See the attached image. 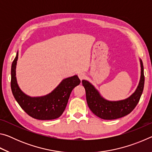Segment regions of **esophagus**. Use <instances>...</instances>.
<instances>
[{"label": "esophagus", "mask_w": 152, "mask_h": 152, "mask_svg": "<svg viewBox=\"0 0 152 152\" xmlns=\"http://www.w3.org/2000/svg\"><path fill=\"white\" fill-rule=\"evenodd\" d=\"M78 78H80V80H83V79L86 77L85 74H84V73H82V72H80V73H78Z\"/></svg>", "instance_id": "esophagus-1"}]
</instances>
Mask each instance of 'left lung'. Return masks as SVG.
I'll return each instance as SVG.
<instances>
[{"mask_svg": "<svg viewBox=\"0 0 152 152\" xmlns=\"http://www.w3.org/2000/svg\"><path fill=\"white\" fill-rule=\"evenodd\" d=\"M141 66L140 80L137 88L130 96L123 100L110 101L104 99L92 84L86 80H82V85L85 88L87 104L95 115L102 119H116L127 115L135 109L140 101L144 87L143 65L140 59Z\"/></svg>", "mask_w": 152, "mask_h": 152, "instance_id": "8db88e82", "label": "left lung"}]
</instances>
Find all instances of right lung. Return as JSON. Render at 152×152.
Wrapping results in <instances>:
<instances>
[{
    "instance_id": "right-lung-1",
    "label": "right lung",
    "mask_w": 152,
    "mask_h": 152,
    "mask_svg": "<svg viewBox=\"0 0 152 152\" xmlns=\"http://www.w3.org/2000/svg\"><path fill=\"white\" fill-rule=\"evenodd\" d=\"M19 52L11 66V86L12 94L20 107L33 118L39 120H51L60 117L65 110L71 92L80 83L77 75L62 80L50 93L42 96L32 97L25 94L17 84L16 66Z\"/></svg>"
}]
</instances>
